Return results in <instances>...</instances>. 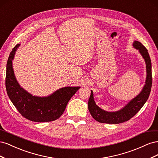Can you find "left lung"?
Wrapping results in <instances>:
<instances>
[{
	"label": "left lung",
	"instance_id": "8db88e82",
	"mask_svg": "<svg viewBox=\"0 0 158 158\" xmlns=\"http://www.w3.org/2000/svg\"><path fill=\"white\" fill-rule=\"evenodd\" d=\"M133 47L139 51L146 64V79L145 85L141 92L129 102L123 109L117 111L108 112L99 107L94 99V94L91 91L88 101V109L92 117L99 123L107 124H118L128 121L140 111L149 98L152 84V63L148 50L140 42L135 41Z\"/></svg>",
	"mask_w": 158,
	"mask_h": 158
}]
</instances>
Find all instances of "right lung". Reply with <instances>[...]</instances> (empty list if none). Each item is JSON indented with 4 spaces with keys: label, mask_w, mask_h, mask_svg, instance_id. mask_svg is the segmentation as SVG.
I'll use <instances>...</instances> for the list:
<instances>
[{
    "label": "right lung",
    "mask_w": 158,
    "mask_h": 158,
    "mask_svg": "<svg viewBox=\"0 0 158 158\" xmlns=\"http://www.w3.org/2000/svg\"><path fill=\"white\" fill-rule=\"evenodd\" d=\"M20 44L12 49L6 65V89L7 94L22 115L31 121L43 123L59 118L66 109L70 98L80 87H64L47 97L33 96L23 89L16 79L12 68L14 55Z\"/></svg>",
    "instance_id": "add662e5"
}]
</instances>
